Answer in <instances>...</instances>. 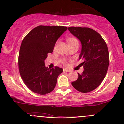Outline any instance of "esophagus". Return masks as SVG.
Returning a JSON list of instances; mask_svg holds the SVG:
<instances>
[{"mask_svg": "<svg viewBox=\"0 0 124 124\" xmlns=\"http://www.w3.org/2000/svg\"><path fill=\"white\" fill-rule=\"evenodd\" d=\"M63 70H64V71H65V72H70V70H69V69H67V68H64Z\"/></svg>", "mask_w": 124, "mask_h": 124, "instance_id": "esophagus-1", "label": "esophagus"}]
</instances>
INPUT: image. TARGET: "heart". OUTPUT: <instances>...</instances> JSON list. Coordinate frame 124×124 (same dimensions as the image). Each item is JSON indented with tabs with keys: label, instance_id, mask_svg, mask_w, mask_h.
I'll return each mask as SVG.
<instances>
[{
	"label": "heart",
	"instance_id": "b5f03b06",
	"mask_svg": "<svg viewBox=\"0 0 124 124\" xmlns=\"http://www.w3.org/2000/svg\"><path fill=\"white\" fill-rule=\"evenodd\" d=\"M76 40H77V39H76L75 38H70L68 39V43H70V42H73V41H76Z\"/></svg>",
	"mask_w": 124,
	"mask_h": 124
}]
</instances>
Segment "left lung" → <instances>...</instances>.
I'll use <instances>...</instances> for the list:
<instances>
[{"mask_svg": "<svg viewBox=\"0 0 124 124\" xmlns=\"http://www.w3.org/2000/svg\"><path fill=\"white\" fill-rule=\"evenodd\" d=\"M69 31L80 40L82 49L79 59L84 70L72 82L74 89L81 93L94 90L104 79L109 63L108 47L102 37L89 28L69 27Z\"/></svg>", "mask_w": 124, "mask_h": 124, "instance_id": "obj_1", "label": "left lung"}]
</instances>
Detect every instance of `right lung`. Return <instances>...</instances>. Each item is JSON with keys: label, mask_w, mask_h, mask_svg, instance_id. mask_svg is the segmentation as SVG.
Wrapping results in <instances>:
<instances>
[{"label": "right lung", "mask_w": 124, "mask_h": 124, "mask_svg": "<svg viewBox=\"0 0 124 124\" xmlns=\"http://www.w3.org/2000/svg\"><path fill=\"white\" fill-rule=\"evenodd\" d=\"M62 26H40L31 30L22 41L18 55V68L25 84L37 94L45 95L55 89L63 69L45 67L47 54L51 53L58 38L67 30Z\"/></svg>", "instance_id": "right-lung-1"}]
</instances>
